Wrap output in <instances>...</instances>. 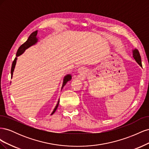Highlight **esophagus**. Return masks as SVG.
<instances>
[{
  "instance_id": "esophagus-1",
  "label": "esophagus",
  "mask_w": 149,
  "mask_h": 149,
  "mask_svg": "<svg viewBox=\"0 0 149 149\" xmlns=\"http://www.w3.org/2000/svg\"><path fill=\"white\" fill-rule=\"evenodd\" d=\"M78 73H80V74H83V73H84V68H79L78 69Z\"/></svg>"
}]
</instances>
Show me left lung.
I'll return each instance as SVG.
<instances>
[{"label":"left lung","instance_id":"left-lung-1","mask_svg":"<svg viewBox=\"0 0 149 149\" xmlns=\"http://www.w3.org/2000/svg\"><path fill=\"white\" fill-rule=\"evenodd\" d=\"M132 53H133V58L136 60V61L137 63L142 66V63H141V56H140V54L139 51L137 49H132Z\"/></svg>","mask_w":149,"mask_h":149}]
</instances>
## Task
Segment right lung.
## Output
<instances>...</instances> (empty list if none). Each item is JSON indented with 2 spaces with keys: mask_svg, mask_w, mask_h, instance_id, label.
<instances>
[{
  "mask_svg": "<svg viewBox=\"0 0 149 149\" xmlns=\"http://www.w3.org/2000/svg\"><path fill=\"white\" fill-rule=\"evenodd\" d=\"M37 33H38V30H36L32 33H31V35L29 36V37L28 38L27 40L24 43L22 44V45L19 47V48L18 49L17 54H16V57L15 58L14 60H13V63H12V68H11V78H12V76H13V71H14L15 69V67L16 65V63H17V57L19 56L20 55H21L22 53H24V52L26 50V49L29 48V47H31L34 45L36 43H37L38 41V38L37 37ZM72 76L71 74H67L66 75L64 78H63V84H62V87H61V89L63 88L64 86L66 84V83L68 81H69L71 79ZM59 102H60V100H58L56 105L55 107V109H53L52 113L51 114V115H52L53 114L55 113V112L56 111V110L57 109L58 104H59Z\"/></svg>",
  "mask_w": 149,
  "mask_h": 149,
  "instance_id": "1",
  "label": "right lung"
}]
</instances>
